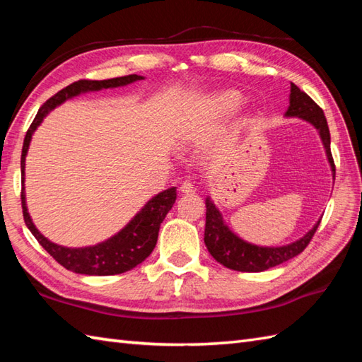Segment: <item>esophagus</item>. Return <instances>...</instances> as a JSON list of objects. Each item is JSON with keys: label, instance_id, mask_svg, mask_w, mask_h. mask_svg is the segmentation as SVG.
<instances>
[{"label": "esophagus", "instance_id": "1", "mask_svg": "<svg viewBox=\"0 0 362 362\" xmlns=\"http://www.w3.org/2000/svg\"><path fill=\"white\" fill-rule=\"evenodd\" d=\"M180 191L182 193H196V188H194V185H193V182H189V180H185L180 185Z\"/></svg>", "mask_w": 362, "mask_h": 362}]
</instances>
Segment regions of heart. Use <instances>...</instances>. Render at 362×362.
<instances>
[{
    "label": "heart",
    "mask_w": 362,
    "mask_h": 362,
    "mask_svg": "<svg viewBox=\"0 0 362 362\" xmlns=\"http://www.w3.org/2000/svg\"><path fill=\"white\" fill-rule=\"evenodd\" d=\"M243 103V96L240 91L235 90H224L218 91L209 98H205L201 101V104L206 110L211 112L213 115H228L238 109V105Z\"/></svg>",
    "instance_id": "b5f03b06"
}]
</instances>
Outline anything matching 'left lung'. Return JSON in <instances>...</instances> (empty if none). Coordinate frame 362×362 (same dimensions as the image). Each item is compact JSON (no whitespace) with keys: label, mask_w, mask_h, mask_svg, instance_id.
<instances>
[{"label":"left lung","mask_w":362,"mask_h":362,"mask_svg":"<svg viewBox=\"0 0 362 362\" xmlns=\"http://www.w3.org/2000/svg\"><path fill=\"white\" fill-rule=\"evenodd\" d=\"M284 118H298L306 121L317 130L320 141L324 144L327 153V160L332 168L334 177V163L329 151V130L327 124V118L320 107L313 99L303 93L296 83L291 82L289 93V107L284 112ZM206 205V219H205V233L204 241L210 255L228 269L240 272H263L269 267L279 266L284 261L297 257L311 241L313 235L320 224V219L308 230L302 238L284 245H257L238 236L227 222L222 218V213L210 196L205 199Z\"/></svg>","instance_id":"obj_1"}]
</instances>
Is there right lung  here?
Returning a JSON list of instances; mask_svg holds the SVG:
<instances>
[{"instance_id":"add662e5","label":"right lung","mask_w":362,"mask_h":362,"mask_svg":"<svg viewBox=\"0 0 362 362\" xmlns=\"http://www.w3.org/2000/svg\"><path fill=\"white\" fill-rule=\"evenodd\" d=\"M143 76L129 74L124 78H113L107 81H78L73 82L71 86L60 90L59 93L54 95L46 101L40 110L37 112V117L30 124L28 134L25 136L21 151V205H23V216L30 233L35 236V240L40 243L42 247L49 253V255L57 261L59 264L66 267L68 271L82 274V275H117L127 272L134 269L148 258L153 247L157 244L158 230L161 222L166 218L169 210L177 199V188L171 187L161 193L156 194L152 199L141 206L135 216L130 219L127 224L122 227L118 233L110 236L109 240L98 243L95 245H86V247H65L49 241L48 238L43 236L35 227L33 218L28 211L26 204V191H25V168H26V156L29 151L30 140L42 124L46 115L52 112L56 107L64 104L68 99H73L90 91H99L104 88H118L126 87L129 83L136 81H143Z\"/></svg>"}]
</instances>
